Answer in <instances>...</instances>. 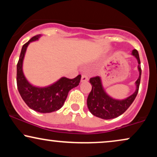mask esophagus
<instances>
[{
  "mask_svg": "<svg viewBox=\"0 0 157 157\" xmlns=\"http://www.w3.org/2000/svg\"><path fill=\"white\" fill-rule=\"evenodd\" d=\"M88 80V77L87 75H82V77H81V82H86V81Z\"/></svg>",
  "mask_w": 157,
  "mask_h": 157,
  "instance_id": "obj_1",
  "label": "esophagus"
}]
</instances>
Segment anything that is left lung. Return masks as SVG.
<instances>
[{"instance_id":"obj_1","label":"left lung","mask_w":157,"mask_h":157,"mask_svg":"<svg viewBox=\"0 0 157 157\" xmlns=\"http://www.w3.org/2000/svg\"><path fill=\"white\" fill-rule=\"evenodd\" d=\"M132 55L134 56L138 61V69L139 72V77L136 82V91L131 96L122 100L114 99L106 93L100 77L96 76L92 77L90 79L92 90L89 93L87 99V105L89 111L93 115L104 120L116 118L125 112L134 101L139 89L141 68H140V61L138 51L136 49L132 50Z\"/></svg>"}]
</instances>
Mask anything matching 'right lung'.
<instances>
[{"instance_id": "add662e5", "label": "right lung", "mask_w": 157, "mask_h": 157, "mask_svg": "<svg viewBox=\"0 0 157 157\" xmlns=\"http://www.w3.org/2000/svg\"><path fill=\"white\" fill-rule=\"evenodd\" d=\"M40 36L37 35L32 37L22 46L17 66V83L19 94L29 108L40 113H50L63 106L69 91L80 83L81 75H77L74 79L63 77L53 84L43 88L30 84L24 75L23 60L28 45L37 40Z\"/></svg>"}]
</instances>
